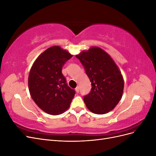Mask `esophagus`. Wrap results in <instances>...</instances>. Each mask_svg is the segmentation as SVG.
<instances>
[{
	"mask_svg": "<svg viewBox=\"0 0 156 156\" xmlns=\"http://www.w3.org/2000/svg\"><path fill=\"white\" fill-rule=\"evenodd\" d=\"M75 91H76V92L79 93V87H77L76 88H75Z\"/></svg>",
	"mask_w": 156,
	"mask_h": 156,
	"instance_id": "esophagus-1",
	"label": "esophagus"
}]
</instances>
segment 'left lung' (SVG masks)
<instances>
[{
    "label": "left lung",
    "mask_w": 156,
    "mask_h": 156,
    "mask_svg": "<svg viewBox=\"0 0 156 156\" xmlns=\"http://www.w3.org/2000/svg\"><path fill=\"white\" fill-rule=\"evenodd\" d=\"M91 82V91L84 96L87 107L103 115L112 111L122 97L124 82L121 72L107 53L92 47L76 55Z\"/></svg>",
    "instance_id": "left-lung-1"
}]
</instances>
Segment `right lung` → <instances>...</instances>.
<instances>
[{"mask_svg":"<svg viewBox=\"0 0 156 156\" xmlns=\"http://www.w3.org/2000/svg\"><path fill=\"white\" fill-rule=\"evenodd\" d=\"M73 56L59 46L46 49L36 58L29 76L32 100L51 115L62 114L69 107L75 91L68 86L62 73L64 64Z\"/></svg>","mask_w":156,"mask_h":156,"instance_id":"obj_1","label":"right lung"}]
</instances>
